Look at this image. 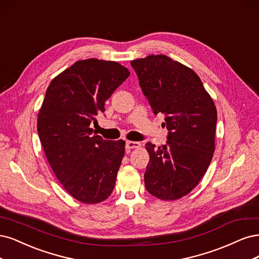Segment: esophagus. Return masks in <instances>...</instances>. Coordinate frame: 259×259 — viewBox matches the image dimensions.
<instances>
[{
  "mask_svg": "<svg viewBox=\"0 0 259 259\" xmlns=\"http://www.w3.org/2000/svg\"><path fill=\"white\" fill-rule=\"evenodd\" d=\"M140 146H141L140 142H135V141H127V142H126V148H127V149L139 148Z\"/></svg>",
  "mask_w": 259,
  "mask_h": 259,
  "instance_id": "obj_1",
  "label": "esophagus"
}]
</instances>
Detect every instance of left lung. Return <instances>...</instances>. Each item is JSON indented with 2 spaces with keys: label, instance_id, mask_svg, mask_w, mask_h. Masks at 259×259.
I'll return each instance as SVG.
<instances>
[{
  "label": "left lung",
  "instance_id": "1",
  "mask_svg": "<svg viewBox=\"0 0 259 259\" xmlns=\"http://www.w3.org/2000/svg\"><path fill=\"white\" fill-rule=\"evenodd\" d=\"M131 66L153 113L164 115L168 129L164 145H145V187L161 200L179 199L198 185L212 160L216 107L198 75L169 57L152 55Z\"/></svg>",
  "mask_w": 259,
  "mask_h": 259
}]
</instances>
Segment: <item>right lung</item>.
I'll list each match as a JSON object with an SVG mask.
<instances>
[{
	"instance_id": "right-lung-1",
	"label": "right lung",
	"mask_w": 259,
	"mask_h": 259,
	"mask_svg": "<svg viewBox=\"0 0 259 259\" xmlns=\"http://www.w3.org/2000/svg\"><path fill=\"white\" fill-rule=\"evenodd\" d=\"M130 75L115 61L75 62L46 90L37 117V133L47 160L65 190L94 204L112 194L124 155V141L94 135L91 122Z\"/></svg>"
}]
</instances>
